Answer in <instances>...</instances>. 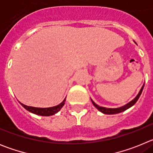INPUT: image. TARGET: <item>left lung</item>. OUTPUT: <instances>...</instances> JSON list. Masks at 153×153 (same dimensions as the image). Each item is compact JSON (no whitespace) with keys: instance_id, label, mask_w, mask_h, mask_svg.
Returning a JSON list of instances; mask_svg holds the SVG:
<instances>
[{"instance_id":"8db88e82","label":"left lung","mask_w":153,"mask_h":153,"mask_svg":"<svg viewBox=\"0 0 153 153\" xmlns=\"http://www.w3.org/2000/svg\"><path fill=\"white\" fill-rule=\"evenodd\" d=\"M143 87H144V85L143 86V87L141 88V90H140V93H139V94H138L137 96H136V98L134 99V100H132L131 102H129V103H127L126 105H125V106H122V107H120V108H116V109H111V108H105V107H102V106H98L97 104H96L95 102H93V100H92V102H93V104L94 105V106L95 107H97V109L100 110V112H102V113H105V114H117V113H121V112H123L125 111V110H126L127 109H129V108H130L131 106H132L133 105H134L135 103H136V102H137V100H139V98H140V95H141L142 92H143Z\"/></svg>"}]
</instances>
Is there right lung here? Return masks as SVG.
<instances>
[{
  "label": "right lung",
  "mask_w": 153,
  "mask_h": 153,
  "mask_svg": "<svg viewBox=\"0 0 153 153\" xmlns=\"http://www.w3.org/2000/svg\"><path fill=\"white\" fill-rule=\"evenodd\" d=\"M65 100L61 102L60 104L57 105L56 106H53V107H50V108H36V107H33V106H28L26 105H24V104L21 103L23 106H24L27 110H28L29 112L32 113H34L36 115H40V116H44V117H47V116H51V115H53L55 113H57L58 111H60V109L63 106V105L65 104Z\"/></svg>",
  "instance_id": "right-lung-1"
}]
</instances>
